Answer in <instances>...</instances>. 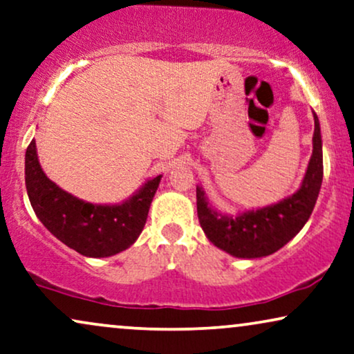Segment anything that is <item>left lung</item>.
<instances>
[{
	"label": "left lung",
	"instance_id": "8db88e82",
	"mask_svg": "<svg viewBox=\"0 0 354 354\" xmlns=\"http://www.w3.org/2000/svg\"><path fill=\"white\" fill-rule=\"evenodd\" d=\"M313 145L303 185L279 204L249 210L238 216H225L207 205L204 192L197 187V216L207 238L232 256L246 259L268 256L295 238L313 214L322 185V139L315 115Z\"/></svg>",
	"mask_w": 354,
	"mask_h": 354
}]
</instances>
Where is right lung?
I'll return each instance as SVG.
<instances>
[{
  "label": "right lung",
  "instance_id": "right-lung-1",
  "mask_svg": "<svg viewBox=\"0 0 354 354\" xmlns=\"http://www.w3.org/2000/svg\"><path fill=\"white\" fill-rule=\"evenodd\" d=\"M160 180L162 176L147 181L121 205H93L68 194L45 176L35 140L26 152V186L35 215L59 241L87 257L113 256L138 239Z\"/></svg>",
  "mask_w": 354,
  "mask_h": 354
}]
</instances>
